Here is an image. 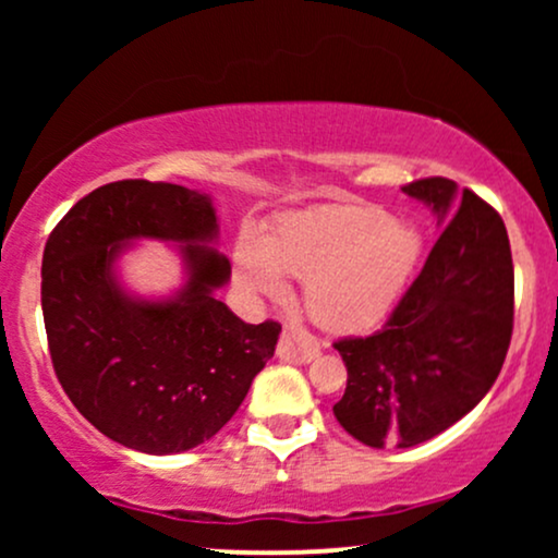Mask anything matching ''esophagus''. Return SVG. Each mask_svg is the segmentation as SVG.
<instances>
[{
    "label": "esophagus",
    "instance_id": "obj_1",
    "mask_svg": "<svg viewBox=\"0 0 558 558\" xmlns=\"http://www.w3.org/2000/svg\"><path fill=\"white\" fill-rule=\"evenodd\" d=\"M278 354H280V360H286V362L306 364L319 354V343L315 336H310L306 330L293 328L291 325V328H286L283 336H280Z\"/></svg>",
    "mask_w": 558,
    "mask_h": 558
}]
</instances>
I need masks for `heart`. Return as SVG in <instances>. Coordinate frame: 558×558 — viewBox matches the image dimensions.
Returning <instances> with one entry per match:
<instances>
[{"label": "heart", "instance_id": "1", "mask_svg": "<svg viewBox=\"0 0 558 558\" xmlns=\"http://www.w3.org/2000/svg\"><path fill=\"white\" fill-rule=\"evenodd\" d=\"M420 257L422 235L412 222L375 207L332 204L280 217L267 241L246 230L235 246V275L259 296H280L283 272L301 278L317 325L356 332L393 310Z\"/></svg>", "mask_w": 558, "mask_h": 558}]
</instances>
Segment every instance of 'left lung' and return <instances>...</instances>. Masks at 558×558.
<instances>
[{
    "instance_id": "left-lung-1",
    "label": "left lung",
    "mask_w": 558,
    "mask_h": 558,
    "mask_svg": "<svg viewBox=\"0 0 558 558\" xmlns=\"http://www.w3.org/2000/svg\"><path fill=\"white\" fill-rule=\"evenodd\" d=\"M446 222L388 323L341 338L349 380L332 407L364 446L425 444L483 401L514 328V265L501 215L448 178L403 185Z\"/></svg>"
}]
</instances>
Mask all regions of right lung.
I'll list each match as a JSON object with an SVG mask.
<instances>
[{
  "instance_id": "right-lung-1",
  "label": "right lung",
  "mask_w": 558,
  "mask_h": 558,
  "mask_svg": "<svg viewBox=\"0 0 558 558\" xmlns=\"http://www.w3.org/2000/svg\"><path fill=\"white\" fill-rule=\"evenodd\" d=\"M183 242L190 280L175 300H131L113 280L128 240ZM213 198L175 183L114 181L83 196L44 246L41 310L54 375L114 444L181 453L209 440L275 354L280 325L243 323L215 299L230 262Z\"/></svg>"
}]
</instances>
